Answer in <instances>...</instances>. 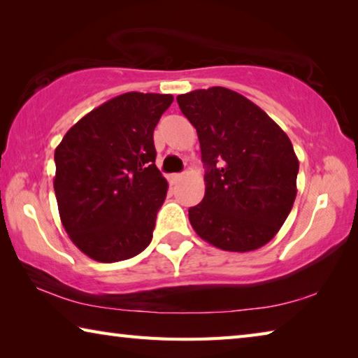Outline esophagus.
<instances>
[{"mask_svg":"<svg viewBox=\"0 0 358 358\" xmlns=\"http://www.w3.org/2000/svg\"><path fill=\"white\" fill-rule=\"evenodd\" d=\"M181 178H183V173H172L171 177H169V180H171V183H177V181H180Z\"/></svg>","mask_w":358,"mask_h":358,"instance_id":"obj_1","label":"esophagus"}]
</instances>
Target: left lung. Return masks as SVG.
Wrapping results in <instances>:
<instances>
[{
	"instance_id": "obj_1",
	"label": "left lung",
	"mask_w": 358,
	"mask_h": 358,
	"mask_svg": "<svg viewBox=\"0 0 358 358\" xmlns=\"http://www.w3.org/2000/svg\"><path fill=\"white\" fill-rule=\"evenodd\" d=\"M201 142L205 196L189 208L197 235L224 251L246 252L275 237L296 196L292 143L262 108L224 87L177 96Z\"/></svg>"
}]
</instances>
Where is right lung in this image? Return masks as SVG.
I'll use <instances>...</instances> for the list:
<instances>
[{"label":"right lung","instance_id":"add662e5","mask_svg":"<svg viewBox=\"0 0 358 358\" xmlns=\"http://www.w3.org/2000/svg\"><path fill=\"white\" fill-rule=\"evenodd\" d=\"M172 102V94H120L78 120L57 147L59 217L88 257L131 259L153 238L167 194L155 164L153 131Z\"/></svg>","mask_w":358,"mask_h":358}]
</instances>
